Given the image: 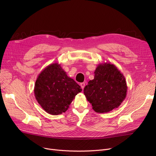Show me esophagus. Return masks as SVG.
<instances>
[{"mask_svg": "<svg viewBox=\"0 0 156 156\" xmlns=\"http://www.w3.org/2000/svg\"><path fill=\"white\" fill-rule=\"evenodd\" d=\"M80 86H81V88H82V89L83 90V88H84V87H85V83H80Z\"/></svg>", "mask_w": 156, "mask_h": 156, "instance_id": "1", "label": "esophagus"}]
</instances>
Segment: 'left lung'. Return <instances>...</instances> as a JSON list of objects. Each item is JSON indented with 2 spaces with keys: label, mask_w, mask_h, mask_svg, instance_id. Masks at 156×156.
<instances>
[{
  "label": "left lung",
  "mask_w": 156,
  "mask_h": 156,
  "mask_svg": "<svg viewBox=\"0 0 156 156\" xmlns=\"http://www.w3.org/2000/svg\"><path fill=\"white\" fill-rule=\"evenodd\" d=\"M94 78L88 81L83 93L96 112L105 113L118 108L125 100L127 85L123 75L111 63L97 66Z\"/></svg>",
  "instance_id": "8db88e82"
}]
</instances>
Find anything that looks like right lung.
Wrapping results in <instances>:
<instances>
[{
  "label": "right lung",
  "mask_w": 156,
  "mask_h": 156,
  "mask_svg": "<svg viewBox=\"0 0 156 156\" xmlns=\"http://www.w3.org/2000/svg\"><path fill=\"white\" fill-rule=\"evenodd\" d=\"M82 91L73 79L68 77L61 64L53 63L42 71L35 81V99L42 109L52 115H59L69 108L75 96Z\"/></svg>",
  "instance_id": "add662e5"
}]
</instances>
